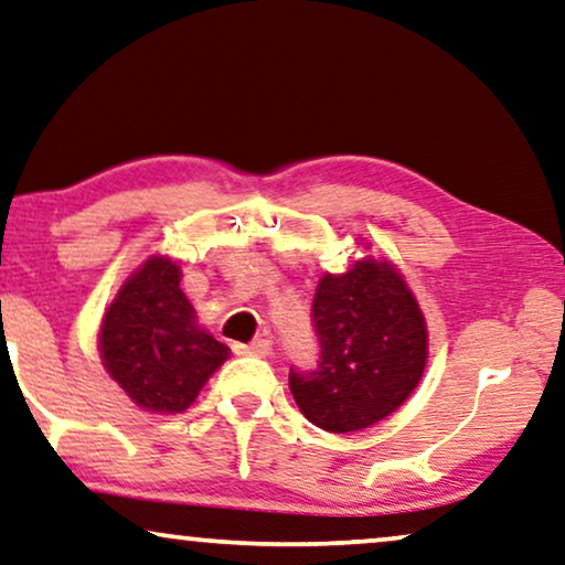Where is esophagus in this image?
I'll use <instances>...</instances> for the list:
<instances>
[{"label": "esophagus", "mask_w": 565, "mask_h": 565, "mask_svg": "<svg viewBox=\"0 0 565 565\" xmlns=\"http://www.w3.org/2000/svg\"><path fill=\"white\" fill-rule=\"evenodd\" d=\"M234 351L239 356H269L273 343H269L267 339H255L252 343H234Z\"/></svg>", "instance_id": "34e87169"}]
</instances>
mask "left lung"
Wrapping results in <instances>:
<instances>
[{"label": "left lung", "instance_id": "left-lung-1", "mask_svg": "<svg viewBox=\"0 0 565 565\" xmlns=\"http://www.w3.org/2000/svg\"><path fill=\"white\" fill-rule=\"evenodd\" d=\"M316 370H290L300 413L329 433L370 428L397 411L425 372L428 331L405 277L387 259L362 257L326 273L316 288Z\"/></svg>", "mask_w": 565, "mask_h": 565}]
</instances>
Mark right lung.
<instances>
[{
	"instance_id": "obj_1",
	"label": "right lung",
	"mask_w": 565,
	"mask_h": 565,
	"mask_svg": "<svg viewBox=\"0 0 565 565\" xmlns=\"http://www.w3.org/2000/svg\"><path fill=\"white\" fill-rule=\"evenodd\" d=\"M99 354L109 377L147 413H183L228 347L203 331L181 290V265L154 255L106 308Z\"/></svg>"
}]
</instances>
